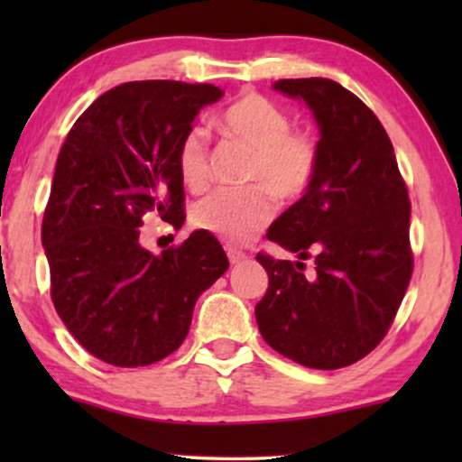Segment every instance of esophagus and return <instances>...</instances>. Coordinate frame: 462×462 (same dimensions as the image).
<instances>
[{
    "mask_svg": "<svg viewBox=\"0 0 462 462\" xmlns=\"http://www.w3.org/2000/svg\"><path fill=\"white\" fill-rule=\"evenodd\" d=\"M226 254H227V258H230L232 264L243 263L247 258V254L241 252V249H236V247H226Z\"/></svg>",
    "mask_w": 462,
    "mask_h": 462,
    "instance_id": "obj_1",
    "label": "esophagus"
}]
</instances>
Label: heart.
Listing matches in <instances>:
<instances>
[{
  "label": "heart",
  "instance_id": "1",
  "mask_svg": "<svg viewBox=\"0 0 462 462\" xmlns=\"http://www.w3.org/2000/svg\"><path fill=\"white\" fill-rule=\"evenodd\" d=\"M221 128L254 150L247 173L254 187L215 190L195 206L193 226L227 243H245L272 221L273 194L291 204L309 193L319 171L321 147L312 132L291 128L289 113L261 93H245L227 106ZM178 169L195 193L208 187L210 147L204 130L190 128L180 141Z\"/></svg>",
  "mask_w": 462,
  "mask_h": 462
}]
</instances>
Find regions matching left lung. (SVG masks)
Listing matches in <instances>:
<instances>
[{
  "mask_svg": "<svg viewBox=\"0 0 462 462\" xmlns=\"http://www.w3.org/2000/svg\"><path fill=\"white\" fill-rule=\"evenodd\" d=\"M301 97L321 130L315 182L269 227L267 238L300 263L258 252L269 289L256 304L264 341L310 369L358 363L389 332L412 275L411 199L389 134L334 79H278ZM312 257L306 276L301 260Z\"/></svg>",
  "mask_w": 462,
  "mask_h": 462,
  "instance_id": "8db88e82",
  "label": "left lung"
}]
</instances>
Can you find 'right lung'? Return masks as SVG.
I'll return each mask as SVG.
<instances>
[{"label":"right lung","instance_id":"obj_1","mask_svg":"<svg viewBox=\"0 0 462 462\" xmlns=\"http://www.w3.org/2000/svg\"><path fill=\"white\" fill-rule=\"evenodd\" d=\"M221 97L215 84L125 82L95 99L62 143L43 215L51 301L104 363L145 367L176 352L195 301L230 264L204 230L161 256L139 243L147 215L182 227L180 141Z\"/></svg>","mask_w":462,"mask_h":462}]
</instances>
